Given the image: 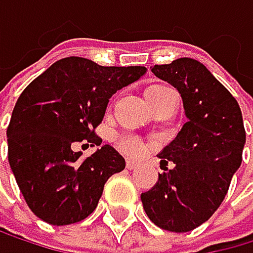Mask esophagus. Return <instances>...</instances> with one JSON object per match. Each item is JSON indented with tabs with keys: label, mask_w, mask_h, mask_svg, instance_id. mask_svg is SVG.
Segmentation results:
<instances>
[{
	"label": "esophagus",
	"mask_w": 253,
	"mask_h": 253,
	"mask_svg": "<svg viewBox=\"0 0 253 253\" xmlns=\"http://www.w3.org/2000/svg\"><path fill=\"white\" fill-rule=\"evenodd\" d=\"M136 166H137V163L136 162H133V160H126V168L131 171V169H136Z\"/></svg>",
	"instance_id": "1"
}]
</instances>
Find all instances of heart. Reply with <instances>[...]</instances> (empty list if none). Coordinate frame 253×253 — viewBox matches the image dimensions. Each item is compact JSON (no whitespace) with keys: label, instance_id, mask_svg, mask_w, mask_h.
Here are the masks:
<instances>
[{"label":"heart","instance_id":"obj_1","mask_svg":"<svg viewBox=\"0 0 253 253\" xmlns=\"http://www.w3.org/2000/svg\"><path fill=\"white\" fill-rule=\"evenodd\" d=\"M169 90L171 88L166 85H150L149 88H146V98L149 104L154 107ZM117 147L128 157H137L142 152V142L133 134H122L117 139Z\"/></svg>","mask_w":253,"mask_h":253}]
</instances>
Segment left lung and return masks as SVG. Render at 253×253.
Instances as JSON below:
<instances>
[{"label": "left lung", "mask_w": 253, "mask_h": 253, "mask_svg": "<svg viewBox=\"0 0 253 253\" xmlns=\"http://www.w3.org/2000/svg\"><path fill=\"white\" fill-rule=\"evenodd\" d=\"M150 69L177 88L188 120L158 154L163 172L141 201L157 226L187 233L218 209L241 166L246 144L243 114L235 96L200 61L177 58ZM169 163L172 169L168 168Z\"/></svg>", "instance_id": "8db88e82"}]
</instances>
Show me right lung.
Segmentation results:
<instances>
[{
	"label": "right lung",
	"instance_id": "add662e5",
	"mask_svg": "<svg viewBox=\"0 0 253 253\" xmlns=\"http://www.w3.org/2000/svg\"><path fill=\"white\" fill-rule=\"evenodd\" d=\"M146 73L144 66H99L68 57L36 77L7 126V158L33 214L50 225H71L98 206L104 184L125 169V160L106 144L90 157L77 146H99L95 129L109 98Z\"/></svg>",
	"mask_w": 253,
	"mask_h": 253
}]
</instances>
